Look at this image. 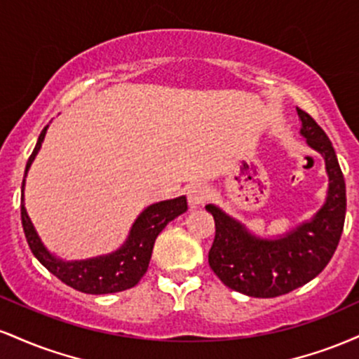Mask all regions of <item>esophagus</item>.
<instances>
[{
    "mask_svg": "<svg viewBox=\"0 0 359 359\" xmlns=\"http://www.w3.org/2000/svg\"><path fill=\"white\" fill-rule=\"evenodd\" d=\"M208 196H209L208 185L203 182L192 184L191 187H189V192H187L189 205H191L192 209L201 208V205H204L205 201H208Z\"/></svg>",
    "mask_w": 359,
    "mask_h": 359,
    "instance_id": "34e87169",
    "label": "esophagus"
}]
</instances>
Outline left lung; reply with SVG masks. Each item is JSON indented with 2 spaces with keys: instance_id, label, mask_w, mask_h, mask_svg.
Segmentation results:
<instances>
[{
  "instance_id": "left-lung-1",
  "label": "left lung",
  "mask_w": 359,
  "mask_h": 359,
  "mask_svg": "<svg viewBox=\"0 0 359 359\" xmlns=\"http://www.w3.org/2000/svg\"><path fill=\"white\" fill-rule=\"evenodd\" d=\"M297 114L300 137L323 156L329 179L324 204L311 219L278 236H259L219 205H205L216 222L209 266L226 287L248 297H278L306 285L325 269L343 233L346 184L336 151L306 111L297 108Z\"/></svg>"
}]
</instances>
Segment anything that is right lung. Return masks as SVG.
Here are the masks:
<instances>
[{
    "label": "right lung",
    "instance_id": "right-lung-1",
    "mask_svg": "<svg viewBox=\"0 0 359 359\" xmlns=\"http://www.w3.org/2000/svg\"><path fill=\"white\" fill-rule=\"evenodd\" d=\"M47 128L48 125L42 130L39 142H36L34 151L28 158L22 182V224L32 253L35 255V258L42 263L45 269L62 280L65 285L84 292V294H114V292H123L135 287L140 282V278L147 273L156 236L162 233V229L165 228L168 222L187 211V199H185V196H179L175 199L160 201V203L148 205L138 214V217L131 224L130 233H128L123 245L118 250L111 251V253L86 259L59 258L40 240L34 222L28 216L27 208H25L27 174L30 170L32 163H34L36 154L42 148Z\"/></svg>",
    "mask_w": 359,
    "mask_h": 359
}]
</instances>
